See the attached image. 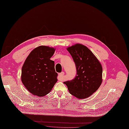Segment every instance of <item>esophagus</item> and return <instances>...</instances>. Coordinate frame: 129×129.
<instances>
[{
	"label": "esophagus",
	"mask_w": 129,
	"mask_h": 129,
	"mask_svg": "<svg viewBox=\"0 0 129 129\" xmlns=\"http://www.w3.org/2000/svg\"><path fill=\"white\" fill-rule=\"evenodd\" d=\"M64 75V72H61V73H59V75H58V79L59 80H62V77H63Z\"/></svg>",
	"instance_id": "esophagus-1"
}]
</instances>
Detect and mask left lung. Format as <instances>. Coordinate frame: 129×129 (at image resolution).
Returning a JSON list of instances; mask_svg holds the SVG:
<instances>
[{"label":"left lung","instance_id":"1","mask_svg":"<svg viewBox=\"0 0 129 129\" xmlns=\"http://www.w3.org/2000/svg\"><path fill=\"white\" fill-rule=\"evenodd\" d=\"M75 63L77 74L70 81H65L71 94L85 99L98 89L102 82V67L90 49L77 44L67 48Z\"/></svg>","mask_w":129,"mask_h":129}]
</instances>
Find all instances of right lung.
<instances>
[{"instance_id":"add662e5","label":"right lung","mask_w":129,"mask_h":129,"mask_svg":"<svg viewBox=\"0 0 129 129\" xmlns=\"http://www.w3.org/2000/svg\"><path fill=\"white\" fill-rule=\"evenodd\" d=\"M55 49L41 46L30 53L21 70V81L34 95L44 96L49 93L58 80L54 62L50 59Z\"/></svg>"}]
</instances>
